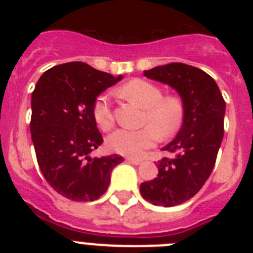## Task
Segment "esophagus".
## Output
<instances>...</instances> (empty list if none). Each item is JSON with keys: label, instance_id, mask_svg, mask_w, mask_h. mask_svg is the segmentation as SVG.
<instances>
[{"label": "esophagus", "instance_id": "1", "mask_svg": "<svg viewBox=\"0 0 253 253\" xmlns=\"http://www.w3.org/2000/svg\"><path fill=\"white\" fill-rule=\"evenodd\" d=\"M126 162L131 163V165H134V166H138V165H140V163H142V161H140V160H133V158H126Z\"/></svg>", "mask_w": 253, "mask_h": 253}]
</instances>
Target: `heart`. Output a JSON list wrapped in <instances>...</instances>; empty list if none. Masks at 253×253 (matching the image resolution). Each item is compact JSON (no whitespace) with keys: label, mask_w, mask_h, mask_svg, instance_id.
Here are the masks:
<instances>
[{"label":"heart","mask_w":253,"mask_h":253,"mask_svg":"<svg viewBox=\"0 0 253 253\" xmlns=\"http://www.w3.org/2000/svg\"><path fill=\"white\" fill-rule=\"evenodd\" d=\"M119 93L124 99L144 109L140 129H118L107 138V146L115 153L137 158L154 146L158 135L172 137L184 122V104L177 96H163L162 90L148 81L135 78L123 84ZM93 119L104 130L114 125V115L106 96H99L93 102Z\"/></svg>","instance_id":"b5f03b06"}]
</instances>
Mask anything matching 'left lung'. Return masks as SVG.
Segmentation results:
<instances>
[{
	"label": "left lung",
	"instance_id": "1",
	"mask_svg": "<svg viewBox=\"0 0 253 253\" xmlns=\"http://www.w3.org/2000/svg\"><path fill=\"white\" fill-rule=\"evenodd\" d=\"M144 76L175 88L184 104L182 126L162 148L169 156L157 163V177L140 184L149 203L175 207L193 198L213 171L224 134L225 102L213 78L189 64L154 67Z\"/></svg>",
	"mask_w": 253,
	"mask_h": 253
}]
</instances>
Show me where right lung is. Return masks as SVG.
Listing matches in <instances>:
<instances>
[{"mask_svg":"<svg viewBox=\"0 0 253 253\" xmlns=\"http://www.w3.org/2000/svg\"><path fill=\"white\" fill-rule=\"evenodd\" d=\"M84 62L55 66L42 75L31 93V139L48 184L73 202L97 200L110 184L119 154L90 157L102 135L93 119L96 97L119 82Z\"/></svg>","mask_w":253,"mask_h":253,"instance_id":"add662e5","label":"right lung"}]
</instances>
